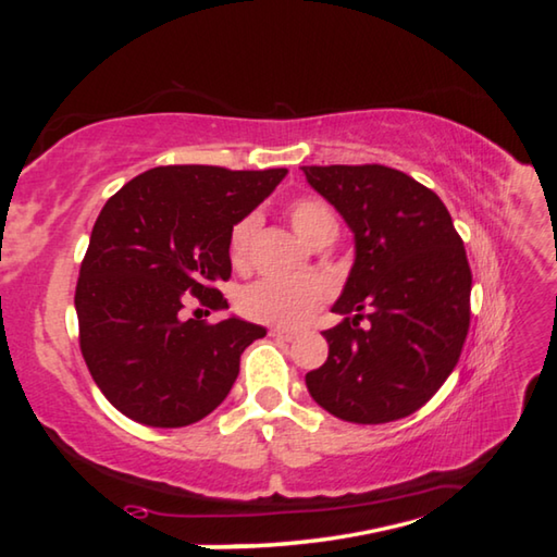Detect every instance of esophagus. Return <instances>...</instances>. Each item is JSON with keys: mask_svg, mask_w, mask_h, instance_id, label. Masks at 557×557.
<instances>
[{"mask_svg": "<svg viewBox=\"0 0 557 557\" xmlns=\"http://www.w3.org/2000/svg\"><path fill=\"white\" fill-rule=\"evenodd\" d=\"M270 336L282 338V342H292V338H297V332H292V329L275 326V329H270Z\"/></svg>", "mask_w": 557, "mask_h": 557, "instance_id": "esophagus-1", "label": "esophagus"}]
</instances>
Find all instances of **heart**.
Instances as JSON below:
<instances>
[{
	"mask_svg": "<svg viewBox=\"0 0 557 557\" xmlns=\"http://www.w3.org/2000/svg\"><path fill=\"white\" fill-rule=\"evenodd\" d=\"M292 228L307 243L334 240L338 231L336 215L324 201L301 196L287 206ZM258 231L256 215H245L231 228L228 252L235 268H245L250 260L252 238ZM334 295L332 282L322 275H301L289 280H260L240 295V309L245 317L262 324H275L295 329L307 324L319 309H322Z\"/></svg>",
	"mask_w": 557,
	"mask_h": 557,
	"instance_id": "obj_1",
	"label": "heart"
}]
</instances>
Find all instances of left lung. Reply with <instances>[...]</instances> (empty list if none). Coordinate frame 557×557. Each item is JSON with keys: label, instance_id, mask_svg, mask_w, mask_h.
<instances>
[{"label": "left lung", "instance_id": "1", "mask_svg": "<svg viewBox=\"0 0 557 557\" xmlns=\"http://www.w3.org/2000/svg\"><path fill=\"white\" fill-rule=\"evenodd\" d=\"M301 172L342 213L356 243L354 268L332 307L344 322L322 332L329 356L307 373L309 395L358 425L408 418L440 391L465 346V243L440 196L398 169L332 164Z\"/></svg>", "mask_w": 557, "mask_h": 557}]
</instances>
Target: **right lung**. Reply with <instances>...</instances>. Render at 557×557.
Masks as SVG:
<instances>
[{
    "label": "right lung",
    "instance_id": "1",
    "mask_svg": "<svg viewBox=\"0 0 557 557\" xmlns=\"http://www.w3.org/2000/svg\"><path fill=\"white\" fill-rule=\"evenodd\" d=\"M287 169L231 172L176 164L139 174L110 196L75 287L81 351L102 395L149 428H186L231 393L240 354L268 332L228 317L184 319L194 295L228 309L231 228L275 191Z\"/></svg>",
    "mask_w": 557,
    "mask_h": 557
}]
</instances>
